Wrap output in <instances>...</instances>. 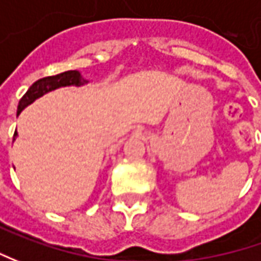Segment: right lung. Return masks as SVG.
I'll list each match as a JSON object with an SVG mask.
<instances>
[{
    "mask_svg": "<svg viewBox=\"0 0 261 261\" xmlns=\"http://www.w3.org/2000/svg\"><path fill=\"white\" fill-rule=\"evenodd\" d=\"M86 82H88V81L81 76V73H79L77 70H68V72L59 73V75H55V76L41 77V79L36 81V82L29 88V91H27V92L23 95V98L20 99L18 108H17V115L21 113L27 105H30L34 99L40 98L41 95L47 94V92L53 91V89H58L60 86L68 85L79 86L84 85ZM15 137H17V131L14 133V139H15Z\"/></svg>",
    "mask_w": 261,
    "mask_h": 261,
    "instance_id": "right-lung-1",
    "label": "right lung"
}]
</instances>
